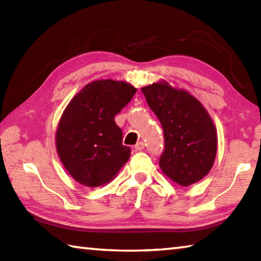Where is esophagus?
I'll return each mask as SVG.
<instances>
[{"label": "esophagus", "mask_w": 261, "mask_h": 261, "mask_svg": "<svg viewBox=\"0 0 261 261\" xmlns=\"http://www.w3.org/2000/svg\"><path fill=\"white\" fill-rule=\"evenodd\" d=\"M135 148H136V151H143V149L145 148V144L143 143V141H139V143L136 144Z\"/></svg>", "instance_id": "esophagus-1"}]
</instances>
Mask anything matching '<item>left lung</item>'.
<instances>
[{"mask_svg": "<svg viewBox=\"0 0 261 261\" xmlns=\"http://www.w3.org/2000/svg\"><path fill=\"white\" fill-rule=\"evenodd\" d=\"M165 135L159 161L162 173L180 187L199 182L214 165L218 135L211 115L199 100L165 79L141 87Z\"/></svg>", "mask_w": 261, "mask_h": 261, "instance_id": "left-lung-1", "label": "left lung"}]
</instances>
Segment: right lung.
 I'll use <instances>...</instances> for the list:
<instances>
[{"instance_id":"right-lung-1","label":"right lung","mask_w":261,"mask_h":261,"mask_svg":"<svg viewBox=\"0 0 261 261\" xmlns=\"http://www.w3.org/2000/svg\"><path fill=\"white\" fill-rule=\"evenodd\" d=\"M136 92L127 82L99 79L84 86L65 107L55 146L62 165L79 184L102 187L129 160L131 149L122 144V130L114 117Z\"/></svg>"}]
</instances>
